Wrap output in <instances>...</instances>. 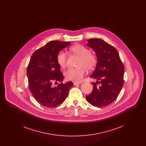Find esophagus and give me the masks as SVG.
I'll return each instance as SVG.
<instances>
[{
  "label": "esophagus",
  "mask_w": 146,
  "mask_h": 146,
  "mask_svg": "<svg viewBox=\"0 0 146 146\" xmlns=\"http://www.w3.org/2000/svg\"><path fill=\"white\" fill-rule=\"evenodd\" d=\"M81 84V83H79V82H74V83H73V85H74V86H76V85H80Z\"/></svg>",
  "instance_id": "obj_1"
}]
</instances>
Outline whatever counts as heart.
<instances>
[{
	"label": "heart",
	"instance_id": "obj_1",
	"mask_svg": "<svg viewBox=\"0 0 146 146\" xmlns=\"http://www.w3.org/2000/svg\"><path fill=\"white\" fill-rule=\"evenodd\" d=\"M70 51L79 57L77 68H70L64 72L67 80L79 82L83 78L86 69L93 70L97 63L96 56L90 52L89 50L82 45H76L72 46ZM57 62L61 68H64L66 65L67 54L64 51H60L56 57Z\"/></svg>",
	"mask_w": 146,
	"mask_h": 146
}]
</instances>
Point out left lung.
Wrapping results in <instances>:
<instances>
[{
    "instance_id": "left-lung-1",
    "label": "left lung",
    "mask_w": 146,
    "mask_h": 146,
    "mask_svg": "<svg viewBox=\"0 0 146 146\" xmlns=\"http://www.w3.org/2000/svg\"><path fill=\"white\" fill-rule=\"evenodd\" d=\"M86 45L94 51L97 61L90 76L96 82L91 83L93 90L86 99L95 107H103L118 97L124 83V67L117 50L104 40L90 39Z\"/></svg>"
}]
</instances>
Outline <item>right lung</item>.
I'll return each mask as SVG.
<instances>
[{"mask_svg": "<svg viewBox=\"0 0 146 146\" xmlns=\"http://www.w3.org/2000/svg\"><path fill=\"white\" fill-rule=\"evenodd\" d=\"M70 45V42H49L36 50L30 59L27 70L29 88L35 100L44 107L52 108L61 104L73 86L72 82L62 83L63 76L56 60L58 53ZM53 81L62 83L52 87Z\"/></svg>", "mask_w": 146, "mask_h": 146, "instance_id": "right-lung-1", "label": "right lung"}]
</instances>
